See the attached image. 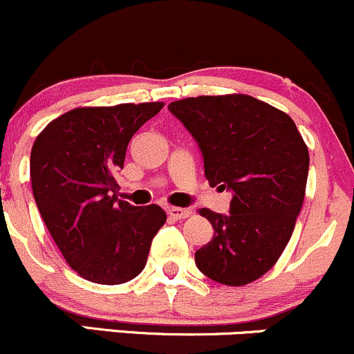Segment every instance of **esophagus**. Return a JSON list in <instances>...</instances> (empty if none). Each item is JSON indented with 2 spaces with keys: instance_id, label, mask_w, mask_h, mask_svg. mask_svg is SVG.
Returning <instances> with one entry per match:
<instances>
[{
  "instance_id": "1",
  "label": "esophagus",
  "mask_w": 354,
  "mask_h": 354,
  "mask_svg": "<svg viewBox=\"0 0 354 354\" xmlns=\"http://www.w3.org/2000/svg\"><path fill=\"white\" fill-rule=\"evenodd\" d=\"M167 214H169L171 218H176V221H181V218H188L192 215V212L188 208L181 207H169L167 208Z\"/></svg>"
}]
</instances>
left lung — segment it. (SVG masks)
<instances>
[{"instance_id": "left-lung-1", "label": "left lung", "mask_w": 354, "mask_h": 354, "mask_svg": "<svg viewBox=\"0 0 354 354\" xmlns=\"http://www.w3.org/2000/svg\"><path fill=\"white\" fill-rule=\"evenodd\" d=\"M203 154L210 187L232 189L230 214L202 208L214 237L195 252L210 280L243 286L281 256L302 208L308 149L285 111L249 95L196 96L169 103Z\"/></svg>"}]
</instances>
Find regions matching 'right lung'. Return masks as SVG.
I'll return each instance as SVG.
<instances>
[{"mask_svg": "<svg viewBox=\"0 0 354 354\" xmlns=\"http://www.w3.org/2000/svg\"><path fill=\"white\" fill-rule=\"evenodd\" d=\"M162 106H80L54 118L33 142V198L66 263L84 280L120 285L136 278L165 225L159 205L133 207L110 195L130 139Z\"/></svg>", "mask_w": 354, "mask_h": 354, "instance_id": "right-lung-1", "label": "right lung"}]
</instances>
